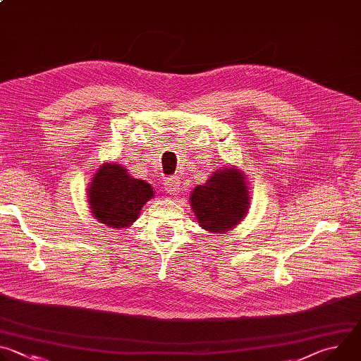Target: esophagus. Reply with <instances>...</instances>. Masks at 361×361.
<instances>
[{
  "mask_svg": "<svg viewBox=\"0 0 361 361\" xmlns=\"http://www.w3.org/2000/svg\"><path fill=\"white\" fill-rule=\"evenodd\" d=\"M181 181L177 177H169L164 180V188L170 195H177V192H180V185Z\"/></svg>",
  "mask_w": 361,
  "mask_h": 361,
  "instance_id": "esophagus-1",
  "label": "esophagus"
}]
</instances>
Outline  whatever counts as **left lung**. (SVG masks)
<instances>
[{
  "label": "left lung",
  "instance_id": "8db88e82",
  "mask_svg": "<svg viewBox=\"0 0 361 361\" xmlns=\"http://www.w3.org/2000/svg\"><path fill=\"white\" fill-rule=\"evenodd\" d=\"M190 202L198 226L204 230L217 234L231 230L248 212L250 194L244 173L221 167L204 185L194 188Z\"/></svg>",
  "mask_w": 361,
  "mask_h": 361
}]
</instances>
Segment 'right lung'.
<instances>
[{"label":"right lung","mask_w":361,"mask_h":361,"mask_svg":"<svg viewBox=\"0 0 361 361\" xmlns=\"http://www.w3.org/2000/svg\"><path fill=\"white\" fill-rule=\"evenodd\" d=\"M88 191L92 216L113 228H126L140 216L142 205L154 197L152 187L133 178L121 164L106 163L94 174Z\"/></svg>","instance_id":"obj_1"}]
</instances>
